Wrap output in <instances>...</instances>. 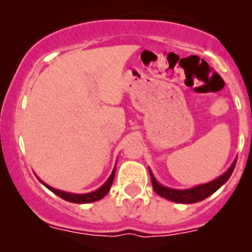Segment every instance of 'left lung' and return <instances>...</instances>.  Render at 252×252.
I'll return each instance as SVG.
<instances>
[{
	"mask_svg": "<svg viewBox=\"0 0 252 252\" xmlns=\"http://www.w3.org/2000/svg\"><path fill=\"white\" fill-rule=\"evenodd\" d=\"M235 165H236V160L232 162V165L228 167L227 171L225 174H222L221 176H219L218 179L212 180V181L207 182L204 185H198L196 188L188 189V190H176V189H170L165 188L161 184H158V180L155 179L154 175H152L151 170L150 171V176H151L152 181V188L156 191L158 195H160L161 197H165L170 201L179 202V204H193V202H198L205 200L206 197H209L210 195L218 191L219 189L230 179L232 171H234Z\"/></svg>",
	"mask_w": 252,
	"mask_h": 252,
	"instance_id": "8db88e82",
	"label": "left lung"
}]
</instances>
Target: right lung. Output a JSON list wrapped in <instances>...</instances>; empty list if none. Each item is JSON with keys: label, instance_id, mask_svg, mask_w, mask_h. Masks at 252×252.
<instances>
[{"label": "right lung", "instance_id": "add662e5", "mask_svg": "<svg viewBox=\"0 0 252 252\" xmlns=\"http://www.w3.org/2000/svg\"><path fill=\"white\" fill-rule=\"evenodd\" d=\"M115 171H116V167L114 168V171H112L111 176L108 177L107 181H106L105 184H103L100 189H97V190H96V191H92V192H89V193L64 192V191H61V190H57V189L51 188V186L46 185L45 182L41 181V180H40V181L42 182L43 185H45V186L48 189V190L52 191V192H54L55 195L60 196V197L63 198V200H66V201L75 202V204H89V202H94V201H97V200H101V198L105 197V196L107 195V192H108V191H110L111 186H112V182H114Z\"/></svg>", "mask_w": 252, "mask_h": 252}]
</instances>
